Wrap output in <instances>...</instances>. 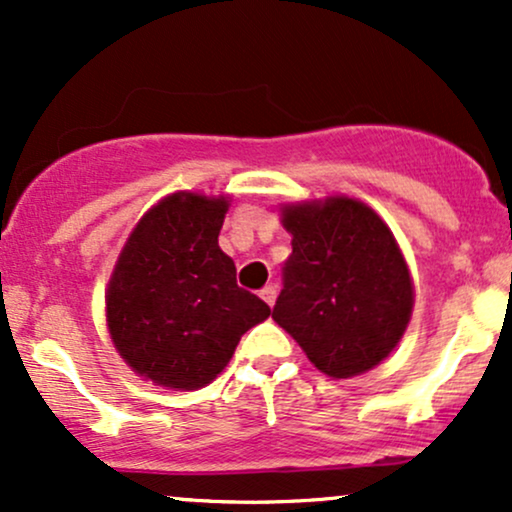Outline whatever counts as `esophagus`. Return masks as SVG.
Masks as SVG:
<instances>
[{"mask_svg": "<svg viewBox=\"0 0 512 512\" xmlns=\"http://www.w3.org/2000/svg\"><path fill=\"white\" fill-rule=\"evenodd\" d=\"M260 296H262L264 303L274 305V301H276V286H274V284H267V286H264V289L260 291Z\"/></svg>", "mask_w": 512, "mask_h": 512, "instance_id": "1", "label": "esophagus"}]
</instances>
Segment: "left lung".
Masks as SVG:
<instances>
[{
    "instance_id": "left-lung-1",
    "label": "left lung",
    "mask_w": 512,
    "mask_h": 512,
    "mask_svg": "<svg viewBox=\"0 0 512 512\" xmlns=\"http://www.w3.org/2000/svg\"><path fill=\"white\" fill-rule=\"evenodd\" d=\"M293 252L272 317L332 378L378 366L402 339L414 305L409 269L390 228L356 199L284 211Z\"/></svg>"
}]
</instances>
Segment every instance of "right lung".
Listing matches in <instances>:
<instances>
[{"mask_svg": "<svg viewBox=\"0 0 512 512\" xmlns=\"http://www.w3.org/2000/svg\"><path fill=\"white\" fill-rule=\"evenodd\" d=\"M228 202L178 192L158 202L129 236L110 279L108 327L120 356L156 385L204 387L269 305L240 289L219 248Z\"/></svg>", "mask_w": 512, "mask_h": 512, "instance_id": "1", "label": "right lung"}]
</instances>
